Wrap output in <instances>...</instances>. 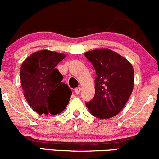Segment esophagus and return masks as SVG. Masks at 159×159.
<instances>
[{"label": "esophagus", "mask_w": 159, "mask_h": 159, "mask_svg": "<svg viewBox=\"0 0 159 159\" xmlns=\"http://www.w3.org/2000/svg\"><path fill=\"white\" fill-rule=\"evenodd\" d=\"M81 88H76V89H75V94H80V91H81Z\"/></svg>", "instance_id": "34e87169"}]
</instances>
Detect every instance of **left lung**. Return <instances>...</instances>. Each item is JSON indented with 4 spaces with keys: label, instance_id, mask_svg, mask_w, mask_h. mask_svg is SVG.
<instances>
[{
    "label": "left lung",
    "instance_id": "left-lung-1",
    "mask_svg": "<svg viewBox=\"0 0 159 159\" xmlns=\"http://www.w3.org/2000/svg\"><path fill=\"white\" fill-rule=\"evenodd\" d=\"M84 55L95 69V94L86 104L90 113L100 119L118 115L134 88V69L129 61L110 49L89 51Z\"/></svg>",
    "mask_w": 159,
    "mask_h": 159
}]
</instances>
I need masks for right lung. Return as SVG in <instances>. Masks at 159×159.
Listing matches in <instances>:
<instances>
[{"label": "right lung", "mask_w": 159, "mask_h": 159, "mask_svg": "<svg viewBox=\"0 0 159 159\" xmlns=\"http://www.w3.org/2000/svg\"><path fill=\"white\" fill-rule=\"evenodd\" d=\"M66 57L49 50L36 51L20 67V84L24 96L39 115H57L69 102L71 90L62 82L63 76L56 66Z\"/></svg>", "instance_id": "add662e5"}]
</instances>
